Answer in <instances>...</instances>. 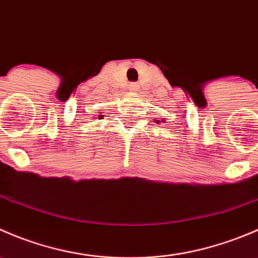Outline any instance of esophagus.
I'll return each instance as SVG.
<instances>
[{"label": "esophagus", "instance_id": "obj_1", "mask_svg": "<svg viewBox=\"0 0 258 258\" xmlns=\"http://www.w3.org/2000/svg\"><path fill=\"white\" fill-rule=\"evenodd\" d=\"M139 88H140L139 83H136V82L130 83V86H128V90L132 91V92H136V91H139Z\"/></svg>", "mask_w": 258, "mask_h": 258}]
</instances>
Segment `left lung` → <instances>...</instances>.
<instances>
[{
	"label": "left lung",
	"mask_w": 258,
	"mask_h": 258,
	"mask_svg": "<svg viewBox=\"0 0 258 258\" xmlns=\"http://www.w3.org/2000/svg\"><path fill=\"white\" fill-rule=\"evenodd\" d=\"M156 122H158V121H156Z\"/></svg>",
	"instance_id": "left-lung-1"
}]
</instances>
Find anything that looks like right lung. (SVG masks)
Instances as JSON below:
<instances>
[{"label": "right lung", "instance_id": "right-lung-1", "mask_svg": "<svg viewBox=\"0 0 258 258\" xmlns=\"http://www.w3.org/2000/svg\"><path fill=\"white\" fill-rule=\"evenodd\" d=\"M103 117V114H100V116H98V118H102Z\"/></svg>", "mask_w": 258, "mask_h": 258}]
</instances>
